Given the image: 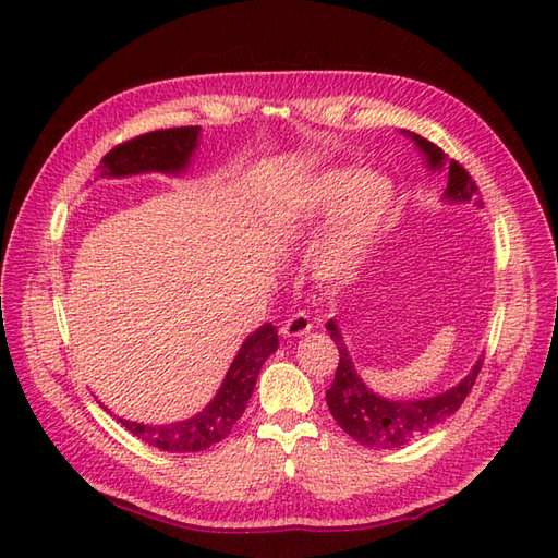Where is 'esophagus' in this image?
Returning <instances> with one entry per match:
<instances>
[{
    "instance_id": "esophagus-1",
    "label": "esophagus",
    "mask_w": 558,
    "mask_h": 558,
    "mask_svg": "<svg viewBox=\"0 0 558 558\" xmlns=\"http://www.w3.org/2000/svg\"><path fill=\"white\" fill-rule=\"evenodd\" d=\"M312 328H314V322L310 318V314L298 312V314H292L290 318H286V322H282L280 333L286 336V338H300L304 333H310Z\"/></svg>"
}]
</instances>
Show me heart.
I'll return each mask as SVG.
<instances>
[{
    "mask_svg": "<svg viewBox=\"0 0 558 558\" xmlns=\"http://www.w3.org/2000/svg\"><path fill=\"white\" fill-rule=\"evenodd\" d=\"M326 242L316 252L322 278H345L360 266L393 210V189L381 177H362L357 170H336L318 177L306 194V210L336 208Z\"/></svg>",
    "mask_w": 558,
    "mask_h": 558,
    "instance_id": "obj_1",
    "label": "heart"
}]
</instances>
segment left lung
I'll list each match as a JSON object with an SVG mask.
<instances>
[{
  "label": "left lung",
  "mask_w": 558,
  "mask_h": 558,
  "mask_svg": "<svg viewBox=\"0 0 558 558\" xmlns=\"http://www.w3.org/2000/svg\"><path fill=\"white\" fill-rule=\"evenodd\" d=\"M414 144H417L426 160L434 170L444 168L446 156L444 150L438 148L432 141H426L417 134H412ZM480 189L477 182L472 180L470 172L462 168L460 162L450 160L448 162V186H446V198L448 201H470L472 196H477ZM330 338H333L336 348H338V369L333 386L326 390V402L328 410L333 414L336 422L340 424V429L350 434L354 441H360L366 448H376V450H393L408 446L414 438L434 429L436 424L446 422L450 414H456L458 408L465 402L470 396L472 386H475L477 376L482 372L484 360H480L472 372L462 378L458 386L441 396L426 398V400H388L376 396L374 390L364 386L362 378L354 372V364L348 354L345 342L340 338V330L336 322L326 324Z\"/></svg>",
  "instance_id": "left-lung-1"
}]
</instances>
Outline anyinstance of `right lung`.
Here are the masks:
<instances>
[{
  "mask_svg": "<svg viewBox=\"0 0 558 558\" xmlns=\"http://www.w3.org/2000/svg\"><path fill=\"white\" fill-rule=\"evenodd\" d=\"M198 126H174L158 129L124 141L114 146L108 156L100 160L96 172L100 177H124L138 172H182L196 148ZM278 350V330L270 324L260 326L256 333L244 340L236 352L228 376L213 398L210 405L198 412L196 417L174 422V424H136L120 420L124 429L138 436L148 446H156L170 453H198L213 444L222 441L232 432L234 422L242 417L248 398L254 393L260 366Z\"/></svg>",
  "mask_w": 558,
  "mask_h": 558,
  "instance_id": "obj_1",
  "label": "right lung"
}]
</instances>
